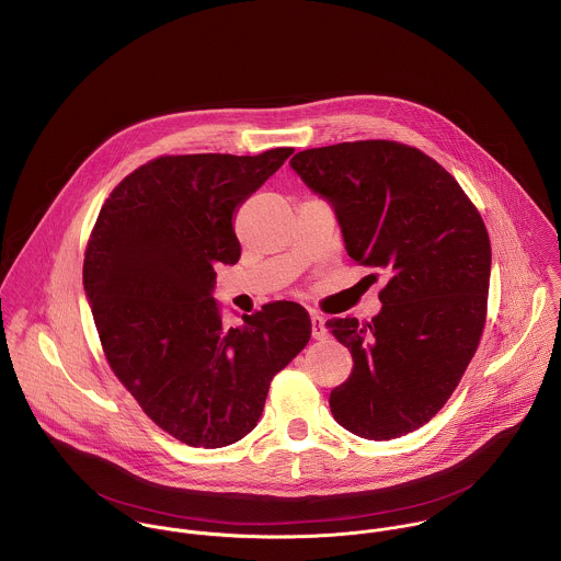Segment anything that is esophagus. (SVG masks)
Here are the masks:
<instances>
[{
  "label": "esophagus",
  "instance_id": "1",
  "mask_svg": "<svg viewBox=\"0 0 561 561\" xmlns=\"http://www.w3.org/2000/svg\"><path fill=\"white\" fill-rule=\"evenodd\" d=\"M311 335H313V340H324L329 335L324 318L316 311H311Z\"/></svg>",
  "mask_w": 561,
  "mask_h": 561
}]
</instances>
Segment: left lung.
<instances>
[{
    "instance_id": "1",
    "label": "left lung",
    "mask_w": 561,
    "mask_h": 561,
    "mask_svg": "<svg viewBox=\"0 0 561 561\" xmlns=\"http://www.w3.org/2000/svg\"><path fill=\"white\" fill-rule=\"evenodd\" d=\"M289 165L333 206L348 256L389 274L373 322H327L355 362L331 391L333 417L366 439L407 435L446 404L477 353L492 267L485 224L439 163L396 141L302 150Z\"/></svg>"
}]
</instances>
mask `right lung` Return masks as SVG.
<instances>
[{
    "label": "right lung",
    "instance_id": "1",
    "mask_svg": "<svg viewBox=\"0 0 561 561\" xmlns=\"http://www.w3.org/2000/svg\"><path fill=\"white\" fill-rule=\"evenodd\" d=\"M291 154L154 159L113 188L91 232L82 280L106 359L146 415L188 446L245 437L274 374L311 337L296 302L226 329L213 298L215 263L241 256L234 213Z\"/></svg>",
    "mask_w": 561,
    "mask_h": 561
}]
</instances>
